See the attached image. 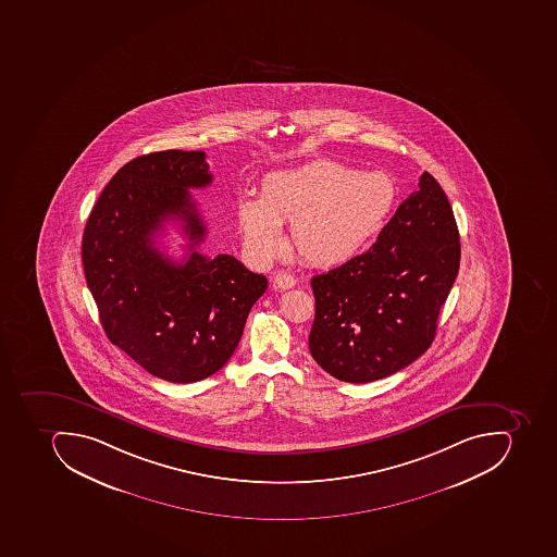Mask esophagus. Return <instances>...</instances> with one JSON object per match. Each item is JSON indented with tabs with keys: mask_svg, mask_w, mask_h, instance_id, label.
<instances>
[{
	"mask_svg": "<svg viewBox=\"0 0 557 557\" xmlns=\"http://www.w3.org/2000/svg\"><path fill=\"white\" fill-rule=\"evenodd\" d=\"M297 285V280L288 272H276L272 277V286L277 289H289Z\"/></svg>",
	"mask_w": 557,
	"mask_h": 557,
	"instance_id": "1",
	"label": "esophagus"
}]
</instances>
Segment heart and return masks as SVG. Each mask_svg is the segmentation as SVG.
Masks as SVG:
<instances>
[{
  "instance_id": "heart-1",
  "label": "heart",
  "mask_w": 557,
  "mask_h": 557,
  "mask_svg": "<svg viewBox=\"0 0 557 557\" xmlns=\"http://www.w3.org/2000/svg\"><path fill=\"white\" fill-rule=\"evenodd\" d=\"M392 176L359 171L336 160L271 172L260 197L236 203L243 247L257 262H269L285 247L281 224H292L298 256L315 265L344 264L383 233L397 203Z\"/></svg>"
}]
</instances>
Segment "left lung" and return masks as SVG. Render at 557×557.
<instances>
[{
    "label": "left lung",
    "mask_w": 557,
    "mask_h": 557,
    "mask_svg": "<svg viewBox=\"0 0 557 557\" xmlns=\"http://www.w3.org/2000/svg\"><path fill=\"white\" fill-rule=\"evenodd\" d=\"M456 219L438 181L419 177L366 253L312 277L309 348L331 376L369 383L423 356L459 272Z\"/></svg>",
    "instance_id": "left-lung-1"
}]
</instances>
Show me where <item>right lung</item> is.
I'll return each mask as SVG.
<instances>
[{
    "instance_id": "obj_1",
    "label": "right lung",
    "mask_w": 557,
    "mask_h": 557,
    "mask_svg": "<svg viewBox=\"0 0 557 557\" xmlns=\"http://www.w3.org/2000/svg\"><path fill=\"white\" fill-rule=\"evenodd\" d=\"M210 183L206 151L138 157L110 180L84 227V274L107 338L171 383L206 380L226 364L268 289L235 257L198 253L207 226L189 188ZM168 220H181L190 242L181 263L156 248Z\"/></svg>"
}]
</instances>
